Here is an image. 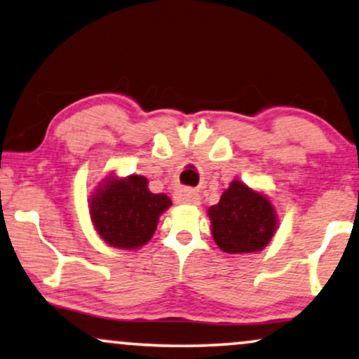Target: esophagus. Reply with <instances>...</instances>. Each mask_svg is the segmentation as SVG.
Masks as SVG:
<instances>
[{"instance_id":"esophagus-1","label":"esophagus","mask_w":359,"mask_h":359,"mask_svg":"<svg viewBox=\"0 0 359 359\" xmlns=\"http://www.w3.org/2000/svg\"><path fill=\"white\" fill-rule=\"evenodd\" d=\"M175 198L176 201L184 203V205H198V203H200V194H198V191H194V189H189V188L180 189Z\"/></svg>"}]
</instances>
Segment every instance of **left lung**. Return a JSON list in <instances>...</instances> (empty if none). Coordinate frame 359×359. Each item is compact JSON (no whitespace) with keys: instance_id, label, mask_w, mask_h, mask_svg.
<instances>
[{"instance_id":"left-lung-1","label":"left lung","mask_w":359,"mask_h":359,"mask_svg":"<svg viewBox=\"0 0 359 359\" xmlns=\"http://www.w3.org/2000/svg\"><path fill=\"white\" fill-rule=\"evenodd\" d=\"M211 233L219 250L229 255H250L269 245L278 228L276 211L266 194L241 181H231L218 205L208 210Z\"/></svg>"}]
</instances>
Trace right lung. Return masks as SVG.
<instances>
[{"instance_id":"add662e5","label":"right lung","mask_w":359,"mask_h":359,"mask_svg":"<svg viewBox=\"0 0 359 359\" xmlns=\"http://www.w3.org/2000/svg\"><path fill=\"white\" fill-rule=\"evenodd\" d=\"M90 216L96 233L109 246L138 250L156 231L163 211L171 206L166 194L149 191L144 176H108L90 196Z\"/></svg>"}]
</instances>
